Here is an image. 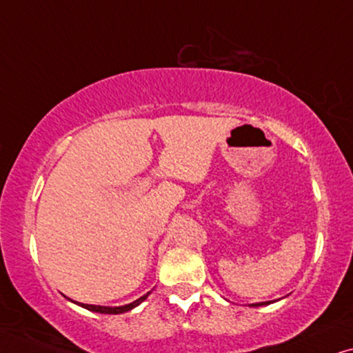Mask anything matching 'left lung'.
I'll return each instance as SVG.
<instances>
[{
  "instance_id": "left-lung-1",
  "label": "left lung",
  "mask_w": 353,
  "mask_h": 353,
  "mask_svg": "<svg viewBox=\"0 0 353 353\" xmlns=\"http://www.w3.org/2000/svg\"><path fill=\"white\" fill-rule=\"evenodd\" d=\"M272 302H274V300H272ZM272 302H260V303H252L250 307H263V305H270V303H272Z\"/></svg>"
}]
</instances>
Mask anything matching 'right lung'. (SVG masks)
I'll return each mask as SVG.
<instances>
[{
	"mask_svg": "<svg viewBox=\"0 0 353 353\" xmlns=\"http://www.w3.org/2000/svg\"><path fill=\"white\" fill-rule=\"evenodd\" d=\"M150 294H152V290H150V292H147V294H145V295H142V297H140V299L134 300L132 303H128V305H121V307H101V305H88V303H81V302H75V300H70V299L65 297V295H64V297L68 299V300H70V302H72V303L79 305V307H82V308H85V310H90V312H95V313H105V314H121V313H125V312H129V310H132V308H135V307H139V305L142 303L143 300L147 299Z\"/></svg>",
	"mask_w": 353,
	"mask_h": 353,
	"instance_id": "obj_1",
	"label": "right lung"
}]
</instances>
